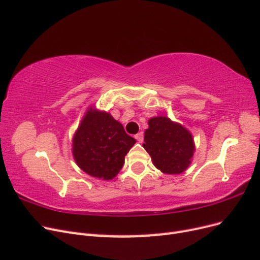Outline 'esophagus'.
<instances>
[{
  "label": "esophagus",
  "instance_id": "esophagus-1",
  "mask_svg": "<svg viewBox=\"0 0 260 260\" xmlns=\"http://www.w3.org/2000/svg\"><path fill=\"white\" fill-rule=\"evenodd\" d=\"M135 138L137 139L138 142L142 143V142H143V132H139V133H137V135L135 136Z\"/></svg>",
  "mask_w": 260,
  "mask_h": 260
}]
</instances>
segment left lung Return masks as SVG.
Masks as SVG:
<instances>
[{"mask_svg":"<svg viewBox=\"0 0 260 260\" xmlns=\"http://www.w3.org/2000/svg\"><path fill=\"white\" fill-rule=\"evenodd\" d=\"M143 147L154 166L167 175H179L192 162L195 143L192 133L182 124L164 116L148 120Z\"/></svg>","mask_w":260,"mask_h":260,"instance_id":"8db88e82","label":"left lung"}]
</instances>
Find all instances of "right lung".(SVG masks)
Returning <instances> with one entry per match:
<instances>
[{
  "instance_id": "1",
  "label": "right lung",
  "mask_w": 260,
  "mask_h": 260,
  "mask_svg": "<svg viewBox=\"0 0 260 260\" xmlns=\"http://www.w3.org/2000/svg\"><path fill=\"white\" fill-rule=\"evenodd\" d=\"M137 142L122 124L104 111L90 106L73 138V156L82 171L100 180H112Z\"/></svg>"
}]
</instances>
